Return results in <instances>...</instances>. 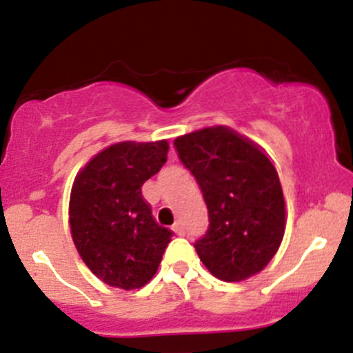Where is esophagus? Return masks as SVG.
Wrapping results in <instances>:
<instances>
[{"instance_id": "obj_1", "label": "esophagus", "mask_w": 353, "mask_h": 353, "mask_svg": "<svg viewBox=\"0 0 353 353\" xmlns=\"http://www.w3.org/2000/svg\"><path fill=\"white\" fill-rule=\"evenodd\" d=\"M174 232H176L177 234V236H181V237H183L184 236V234H186V230H184V225H183V223H176V225H174Z\"/></svg>"}]
</instances>
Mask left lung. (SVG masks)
<instances>
[{
	"label": "left lung",
	"mask_w": 353,
	"mask_h": 353,
	"mask_svg": "<svg viewBox=\"0 0 353 353\" xmlns=\"http://www.w3.org/2000/svg\"><path fill=\"white\" fill-rule=\"evenodd\" d=\"M174 145L208 208V230L194 244L203 265L223 282L266 268L287 223L282 184L266 152L229 126L203 128Z\"/></svg>",
	"instance_id": "1"
}]
</instances>
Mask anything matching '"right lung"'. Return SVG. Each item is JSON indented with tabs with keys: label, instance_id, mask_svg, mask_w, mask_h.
<instances>
[{
	"label": "right lung",
	"instance_id": "right-lung-1",
	"mask_svg": "<svg viewBox=\"0 0 353 353\" xmlns=\"http://www.w3.org/2000/svg\"><path fill=\"white\" fill-rule=\"evenodd\" d=\"M169 141H119L78 170L70 194L74 248L109 287L134 290L159 270L172 232L159 225L141 186L167 162Z\"/></svg>",
	"mask_w": 353,
	"mask_h": 353
}]
</instances>
